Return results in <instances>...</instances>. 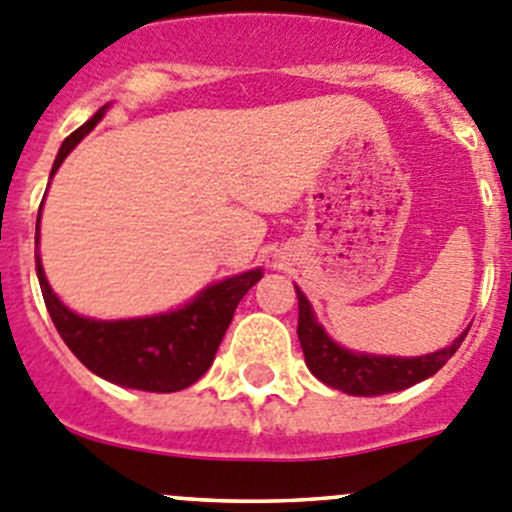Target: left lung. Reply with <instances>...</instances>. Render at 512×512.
I'll return each mask as SVG.
<instances>
[{"instance_id":"left-lung-1","label":"left lung","mask_w":512,"mask_h":512,"mask_svg":"<svg viewBox=\"0 0 512 512\" xmlns=\"http://www.w3.org/2000/svg\"><path fill=\"white\" fill-rule=\"evenodd\" d=\"M295 292L297 307H300V312H297V337H300L307 367H310L317 380L347 395L375 398V395H388L410 388L415 382L435 375L458 352L460 342L468 335V330H465L450 347H443V350L430 352V355L423 357L362 355V352H350L345 347L335 345L315 322L307 297L297 287Z\"/></svg>"}]
</instances>
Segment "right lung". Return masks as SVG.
Wrapping results in <instances>:
<instances>
[{"label": "right lung", "mask_w": 512, "mask_h": 512, "mask_svg": "<svg viewBox=\"0 0 512 512\" xmlns=\"http://www.w3.org/2000/svg\"><path fill=\"white\" fill-rule=\"evenodd\" d=\"M102 112L104 107L97 109L92 119H87L62 142L52 175L59 170L64 157L74 150V145L99 122ZM34 242L39 245V225ZM34 260H37L39 287L49 317L77 360L94 375L114 385L145 390V393H177L200 380L210 370L240 300L262 277L260 270H252L217 282L200 292V297H195L190 305L170 315L104 322L79 317L67 310L49 287L37 252Z\"/></svg>", "instance_id": "right-lung-1"}]
</instances>
